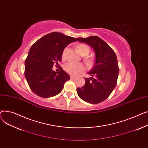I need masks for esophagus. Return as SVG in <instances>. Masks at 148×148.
Returning <instances> with one entry per match:
<instances>
[{
    "mask_svg": "<svg viewBox=\"0 0 148 148\" xmlns=\"http://www.w3.org/2000/svg\"><path fill=\"white\" fill-rule=\"evenodd\" d=\"M70 77H71V79H75V76H73V75H71Z\"/></svg>",
    "mask_w": 148,
    "mask_h": 148,
    "instance_id": "esophagus-1",
    "label": "esophagus"
}]
</instances>
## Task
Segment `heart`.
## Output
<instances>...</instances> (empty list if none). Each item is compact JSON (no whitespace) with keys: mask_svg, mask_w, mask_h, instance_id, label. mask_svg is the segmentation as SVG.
<instances>
[{"mask_svg":"<svg viewBox=\"0 0 148 148\" xmlns=\"http://www.w3.org/2000/svg\"><path fill=\"white\" fill-rule=\"evenodd\" d=\"M79 53L82 56L87 55L90 52L89 47L85 44H80L77 47ZM64 53L63 54L64 57ZM64 70L69 74L76 75L85 70V66L82 63H76L74 62H69L64 66Z\"/></svg>","mask_w":148,"mask_h":148,"instance_id":"obj_1","label":"heart"}]
</instances>
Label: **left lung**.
<instances>
[{"label":"left lung","instance_id":"left-lung-1","mask_svg":"<svg viewBox=\"0 0 148 148\" xmlns=\"http://www.w3.org/2000/svg\"><path fill=\"white\" fill-rule=\"evenodd\" d=\"M77 40L91 46L95 53V63L88 72L90 78H84L85 85L76 89L84 101L97 104L105 100L115 88L119 73L118 60L115 52L98 36L77 38Z\"/></svg>","mask_w":148,"mask_h":148}]
</instances>
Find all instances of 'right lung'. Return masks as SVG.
Here are the masks:
<instances>
[{
    "mask_svg": "<svg viewBox=\"0 0 148 148\" xmlns=\"http://www.w3.org/2000/svg\"><path fill=\"white\" fill-rule=\"evenodd\" d=\"M72 38L58 32L43 36L31 47L25 60L24 75L32 91L38 96L49 98L62 91L70 76L62 69L53 70L54 64L61 62L64 49L73 42Z\"/></svg>",
    "mask_w": 148,
    "mask_h": 148,
    "instance_id": "right-lung-1",
    "label": "right lung"
}]
</instances>
